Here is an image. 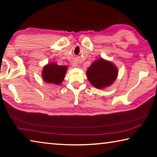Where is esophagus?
I'll return each mask as SVG.
<instances>
[{"label":"esophagus","instance_id":"1","mask_svg":"<svg viewBox=\"0 0 157 157\" xmlns=\"http://www.w3.org/2000/svg\"><path fill=\"white\" fill-rule=\"evenodd\" d=\"M77 65H78V64H77V63H73V66H76Z\"/></svg>","mask_w":157,"mask_h":157}]
</instances>
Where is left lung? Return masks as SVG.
<instances>
[{
    "instance_id": "8db88e82",
    "label": "left lung",
    "mask_w": 157,
    "mask_h": 157,
    "mask_svg": "<svg viewBox=\"0 0 157 157\" xmlns=\"http://www.w3.org/2000/svg\"><path fill=\"white\" fill-rule=\"evenodd\" d=\"M86 75L90 83L95 88L104 89L116 80L118 69L113 63L100 58L89 66Z\"/></svg>"
}]
</instances>
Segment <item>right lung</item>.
<instances>
[{"label": "right lung", "mask_w": 157, "mask_h": 157, "mask_svg": "<svg viewBox=\"0 0 157 157\" xmlns=\"http://www.w3.org/2000/svg\"><path fill=\"white\" fill-rule=\"evenodd\" d=\"M67 68L66 66H59L55 62L48 63L43 68L42 78L47 83L59 85L64 79Z\"/></svg>", "instance_id": "right-lung-1"}]
</instances>
